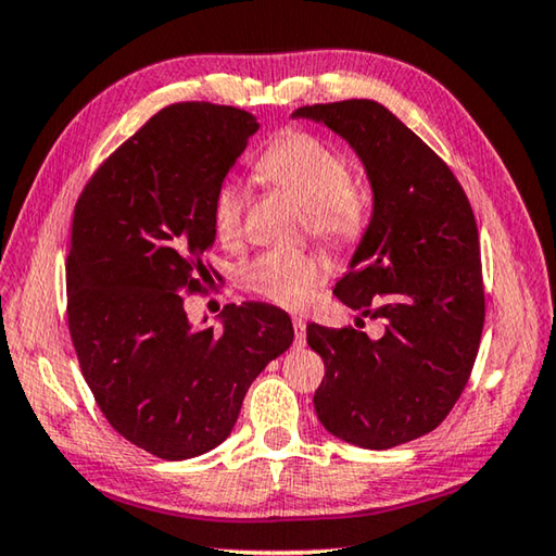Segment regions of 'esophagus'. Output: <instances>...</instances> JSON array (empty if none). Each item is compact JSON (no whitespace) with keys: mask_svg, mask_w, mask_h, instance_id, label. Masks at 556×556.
Segmentation results:
<instances>
[{"mask_svg":"<svg viewBox=\"0 0 556 556\" xmlns=\"http://www.w3.org/2000/svg\"><path fill=\"white\" fill-rule=\"evenodd\" d=\"M291 324H294V345L301 348L306 343V321L301 316L291 318Z\"/></svg>","mask_w":556,"mask_h":556,"instance_id":"esophagus-1","label":"esophagus"}]
</instances>
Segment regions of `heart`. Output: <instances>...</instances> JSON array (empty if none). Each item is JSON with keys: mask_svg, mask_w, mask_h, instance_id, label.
Listing matches in <instances>:
<instances>
[{"mask_svg": "<svg viewBox=\"0 0 556 556\" xmlns=\"http://www.w3.org/2000/svg\"><path fill=\"white\" fill-rule=\"evenodd\" d=\"M260 174L306 208L308 230L336 250H351L368 228V201L353 184L351 159L308 131L291 129L257 159ZM248 188L225 181L215 191L211 223L218 240L232 244L242 235ZM324 277L314 250H267L244 267V285L279 306H301Z\"/></svg>", "mask_w": 556, "mask_h": 556, "instance_id": "obj_1", "label": "heart"}]
</instances>
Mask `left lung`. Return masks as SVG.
<instances>
[{
	"label": "left lung",
	"instance_id": "8db88e82",
	"mask_svg": "<svg viewBox=\"0 0 556 556\" xmlns=\"http://www.w3.org/2000/svg\"><path fill=\"white\" fill-rule=\"evenodd\" d=\"M355 149L372 186V218L333 294L384 324L306 326L324 357L314 394L321 425L363 448H392L434 431L473 370L485 321L481 242L458 178L434 149L375 100L306 105Z\"/></svg>",
	"mask_w": 556,
	"mask_h": 556
}]
</instances>
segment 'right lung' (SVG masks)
Instances as JSON below:
<instances>
[{"instance_id": "right-lung-1", "label": "right lung", "mask_w": 556, "mask_h": 556, "mask_svg": "<svg viewBox=\"0 0 556 556\" xmlns=\"http://www.w3.org/2000/svg\"><path fill=\"white\" fill-rule=\"evenodd\" d=\"M240 108L176 102L119 144L83 188L65 260L68 328L110 427L166 460L228 439L252 380L294 341L287 312L244 301L223 333L193 328L181 294L218 277L203 255L223 178L257 131Z\"/></svg>"}]
</instances>
